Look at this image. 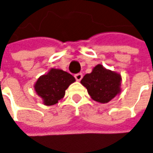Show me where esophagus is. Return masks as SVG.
Wrapping results in <instances>:
<instances>
[{
	"label": "esophagus",
	"instance_id": "esophagus-1",
	"mask_svg": "<svg viewBox=\"0 0 153 153\" xmlns=\"http://www.w3.org/2000/svg\"><path fill=\"white\" fill-rule=\"evenodd\" d=\"M75 78L76 81H80L82 78V73H77V74H75Z\"/></svg>",
	"mask_w": 153,
	"mask_h": 153
}]
</instances>
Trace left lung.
I'll return each instance as SVG.
<instances>
[{
  "label": "left lung",
  "mask_w": 153,
  "mask_h": 153,
  "mask_svg": "<svg viewBox=\"0 0 153 153\" xmlns=\"http://www.w3.org/2000/svg\"><path fill=\"white\" fill-rule=\"evenodd\" d=\"M120 81V75L98 65L92 72L83 76L81 83L87 88L88 95L94 101L107 103L119 94Z\"/></svg>",
  "instance_id": "8db88e82"
}]
</instances>
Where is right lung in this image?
<instances>
[{"label":"right lung","instance_id":"obj_1","mask_svg":"<svg viewBox=\"0 0 153 153\" xmlns=\"http://www.w3.org/2000/svg\"><path fill=\"white\" fill-rule=\"evenodd\" d=\"M75 81V77L70 73L51 69L36 82L35 91L42 98L45 105H54L65 96V90Z\"/></svg>","mask_w":153,"mask_h":153}]
</instances>
